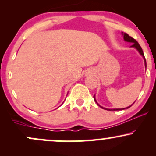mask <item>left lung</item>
Masks as SVG:
<instances>
[{"mask_svg": "<svg viewBox=\"0 0 156 156\" xmlns=\"http://www.w3.org/2000/svg\"><path fill=\"white\" fill-rule=\"evenodd\" d=\"M122 36H123V39H124V40L125 41H126V42H131V43H133V44H132L131 46H130V47H133V48H135L138 51H139V53H140V54L142 55V57L143 58H144V65H145V67H147V63H146V59H145V58H144V53H143V51H142V49H141V46L139 45V44L138 43V42L136 40V39H134L133 38H132L131 37H130L129 35L128 34H126V33H122ZM94 101H95V102L97 103V101H96V99H95V98H94ZM134 103H135V102H134ZM132 104V105H133ZM98 105H100L99 104H98ZM132 105H130V106H128V107H127V108H113V109H109V108H103V107H102V106H101V105H100V106L102 108H104V109H105V110H108V111H119V110H122V109H125V108H130V106H131Z\"/></svg>", "mask_w": 156, "mask_h": 156, "instance_id": "obj_1", "label": "left lung"}]
</instances>
